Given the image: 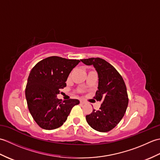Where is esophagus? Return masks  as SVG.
<instances>
[{
    "label": "esophagus",
    "mask_w": 160,
    "mask_h": 160,
    "mask_svg": "<svg viewBox=\"0 0 160 160\" xmlns=\"http://www.w3.org/2000/svg\"><path fill=\"white\" fill-rule=\"evenodd\" d=\"M80 102L81 104H87V102L85 100H80Z\"/></svg>",
    "instance_id": "1"
}]
</instances>
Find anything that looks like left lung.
<instances>
[{
	"label": "left lung",
	"mask_w": 160,
	"mask_h": 160,
	"mask_svg": "<svg viewBox=\"0 0 160 160\" xmlns=\"http://www.w3.org/2000/svg\"><path fill=\"white\" fill-rule=\"evenodd\" d=\"M80 60L96 68L99 82L93 98L102 102L99 110L93 109L92 113L86 115L87 122L96 131L108 132L116 127L127 111L128 98L124 81L115 67L102 58Z\"/></svg>",
	"instance_id": "left-lung-1"
}]
</instances>
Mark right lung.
Instances as JSON below:
<instances>
[{"label":"right lung","mask_w":160,"mask_h":160,"mask_svg":"<svg viewBox=\"0 0 160 160\" xmlns=\"http://www.w3.org/2000/svg\"><path fill=\"white\" fill-rule=\"evenodd\" d=\"M79 60L51 56L40 60L30 71L25 89L29 111L40 127L53 130L67 120L76 99H58L57 94L67 86L70 72Z\"/></svg>","instance_id":"1"}]
</instances>
